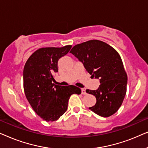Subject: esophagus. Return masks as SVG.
<instances>
[{"mask_svg": "<svg viewBox=\"0 0 148 148\" xmlns=\"http://www.w3.org/2000/svg\"><path fill=\"white\" fill-rule=\"evenodd\" d=\"M82 94H84V95H86L87 93H86V91L85 89H82Z\"/></svg>", "mask_w": 148, "mask_h": 148, "instance_id": "1", "label": "esophagus"}]
</instances>
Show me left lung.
Listing matches in <instances>:
<instances>
[{
  "mask_svg": "<svg viewBox=\"0 0 148 148\" xmlns=\"http://www.w3.org/2000/svg\"><path fill=\"white\" fill-rule=\"evenodd\" d=\"M70 52L84 64L93 78L100 79L96 90H86L96 98V104L89 108L103 117L114 114L127 92V75L119 54L108 44L97 40L77 44Z\"/></svg>",
  "mask_w": 148,
  "mask_h": 148,
  "instance_id": "left-lung-1",
  "label": "left lung"
}]
</instances>
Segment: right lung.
I'll return each instance as SVG.
<instances>
[{
	"mask_svg": "<svg viewBox=\"0 0 148 148\" xmlns=\"http://www.w3.org/2000/svg\"><path fill=\"white\" fill-rule=\"evenodd\" d=\"M72 46L41 48L34 52L23 69V88L26 98L38 116L47 121L58 120L67 110L72 94L82 90L75 86L53 84V74L58 72V61Z\"/></svg>",
	"mask_w": 148,
	"mask_h": 148,
	"instance_id": "obj_1",
	"label": "right lung"
}]
</instances>
